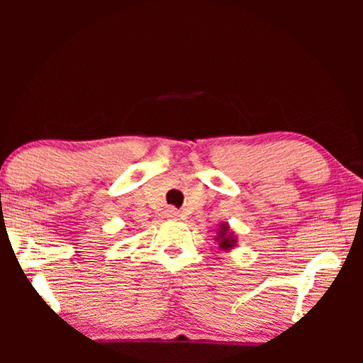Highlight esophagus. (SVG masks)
<instances>
[{"label":"esophagus","instance_id":"34e87169","mask_svg":"<svg viewBox=\"0 0 363 363\" xmlns=\"http://www.w3.org/2000/svg\"><path fill=\"white\" fill-rule=\"evenodd\" d=\"M167 218H172V220H177V218H180V213H178L175 208H168L167 210Z\"/></svg>","mask_w":363,"mask_h":363}]
</instances>
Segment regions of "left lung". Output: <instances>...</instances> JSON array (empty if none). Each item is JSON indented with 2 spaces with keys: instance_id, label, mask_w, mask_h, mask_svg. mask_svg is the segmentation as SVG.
Masks as SVG:
<instances>
[{
  "instance_id": "1",
  "label": "left lung",
  "mask_w": 363,
  "mask_h": 363,
  "mask_svg": "<svg viewBox=\"0 0 363 363\" xmlns=\"http://www.w3.org/2000/svg\"><path fill=\"white\" fill-rule=\"evenodd\" d=\"M215 241L218 242V246H220L221 251L230 252L231 250H235L236 247L238 236H236V233L231 230V226L228 225V223L221 221V225H220V228H218V233L215 236Z\"/></svg>"
}]
</instances>
